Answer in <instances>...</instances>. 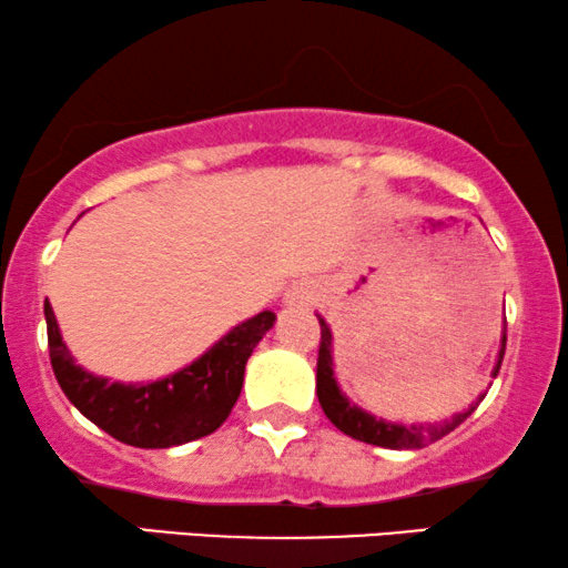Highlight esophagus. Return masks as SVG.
<instances>
[{"instance_id": "34e87169", "label": "esophagus", "mask_w": 568, "mask_h": 568, "mask_svg": "<svg viewBox=\"0 0 568 568\" xmlns=\"http://www.w3.org/2000/svg\"><path fill=\"white\" fill-rule=\"evenodd\" d=\"M310 298H312L310 285H293L285 302H288L291 306H304V304H310Z\"/></svg>"}]
</instances>
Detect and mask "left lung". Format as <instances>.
<instances>
[{
	"label": "left lung",
	"instance_id": "1",
	"mask_svg": "<svg viewBox=\"0 0 568 568\" xmlns=\"http://www.w3.org/2000/svg\"><path fill=\"white\" fill-rule=\"evenodd\" d=\"M317 320H320V331H323V336H320V357H317L320 407H323L327 420H331L338 432L352 436V439L375 444V447H388V449L426 447L428 442H436V439H442V436H447L449 432H455V428L460 426V423L466 420L476 407H479V402L484 399V396H487V394H481L479 402H476V405H470L466 413H457L449 420L434 423V426L432 423H409V426H405V423H392L384 418H375V415L365 413V409L346 399V394H341V388L336 384V375H333L331 327H327L323 317H317ZM503 354H505V331H503L500 354H497V365H495V371H491V378L500 373Z\"/></svg>",
	"mask_w": 568,
	"mask_h": 568
}]
</instances>
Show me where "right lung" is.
Wrapping results in <instances>:
<instances>
[{
    "instance_id": "right-lung-1",
    "label": "right lung",
    "mask_w": 568,
    "mask_h": 568,
    "mask_svg": "<svg viewBox=\"0 0 568 568\" xmlns=\"http://www.w3.org/2000/svg\"><path fill=\"white\" fill-rule=\"evenodd\" d=\"M44 320L54 378L71 405L113 439L166 449L214 434L227 420L241 396L245 362L275 325V312H258L232 327L193 365L153 384H119L87 373L63 344L50 302H44Z\"/></svg>"
}]
</instances>
